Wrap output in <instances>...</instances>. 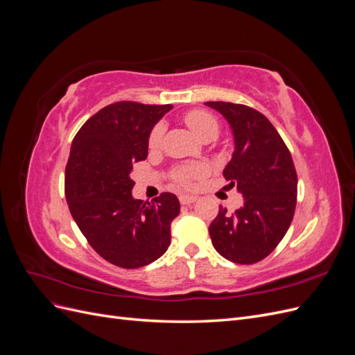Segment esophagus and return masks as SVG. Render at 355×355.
<instances>
[{
    "mask_svg": "<svg viewBox=\"0 0 355 355\" xmlns=\"http://www.w3.org/2000/svg\"><path fill=\"white\" fill-rule=\"evenodd\" d=\"M197 200H198V198H197L196 196H180V197H179L180 204H184V206H189V204L196 202Z\"/></svg>",
    "mask_w": 355,
    "mask_h": 355,
    "instance_id": "34e87169",
    "label": "esophagus"
}]
</instances>
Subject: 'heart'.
Wrapping results in <instances>:
<instances>
[{"mask_svg":"<svg viewBox=\"0 0 355 355\" xmlns=\"http://www.w3.org/2000/svg\"><path fill=\"white\" fill-rule=\"evenodd\" d=\"M185 123L194 132L198 137L204 139L211 135H218L219 130V124L218 120L214 118L211 114L201 111V110H194L185 115ZM164 133V127L163 124H157L151 135H149V148H157L161 142V137H163ZM200 175V168L198 167H179L173 171V180L179 187H189L191 180L196 179Z\"/></svg>","mask_w":355,"mask_h":355,"instance_id":"heart-1","label":"heart"}]
</instances>
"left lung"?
Segmentation results:
<instances>
[{
	"mask_svg": "<svg viewBox=\"0 0 355 355\" xmlns=\"http://www.w3.org/2000/svg\"><path fill=\"white\" fill-rule=\"evenodd\" d=\"M228 121L235 149L223 170L230 188L244 204L230 214L219 207L209 232L216 252L234 263L262 261L278 245L292 223L297 176L292 155L268 118L250 106L206 102Z\"/></svg>",
	"mask_w": 355,
	"mask_h": 355,
	"instance_id": "left-lung-1",
	"label": "left lung"
}]
</instances>
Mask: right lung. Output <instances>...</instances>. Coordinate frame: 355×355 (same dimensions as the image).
Masks as SVG:
<instances>
[{
  "mask_svg": "<svg viewBox=\"0 0 355 355\" xmlns=\"http://www.w3.org/2000/svg\"><path fill=\"white\" fill-rule=\"evenodd\" d=\"M171 105L115 102L90 116L75 135L65 170L69 211L105 261L135 270L157 261L170 245L180 210L175 194L135 200L133 164L148 155V139Z\"/></svg>",
  "mask_w": 355,
  "mask_h": 355,
  "instance_id": "1",
  "label": "right lung"
}]
</instances>
